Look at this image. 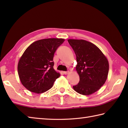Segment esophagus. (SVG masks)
<instances>
[{
    "label": "esophagus",
    "instance_id": "34e87169",
    "mask_svg": "<svg viewBox=\"0 0 128 128\" xmlns=\"http://www.w3.org/2000/svg\"><path fill=\"white\" fill-rule=\"evenodd\" d=\"M69 73V72H68H68H63V73H64V74H66H66H68Z\"/></svg>",
    "mask_w": 128,
    "mask_h": 128
}]
</instances>
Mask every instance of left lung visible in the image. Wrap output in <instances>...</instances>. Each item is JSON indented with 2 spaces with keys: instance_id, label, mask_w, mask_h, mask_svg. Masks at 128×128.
I'll use <instances>...</instances> for the list:
<instances>
[{
  "instance_id": "left-lung-1",
  "label": "left lung",
  "mask_w": 128,
  "mask_h": 128,
  "mask_svg": "<svg viewBox=\"0 0 128 128\" xmlns=\"http://www.w3.org/2000/svg\"><path fill=\"white\" fill-rule=\"evenodd\" d=\"M76 56V69L80 82L73 89L88 95L100 89L106 81L109 71L107 58L96 45L83 40H68Z\"/></svg>"
}]
</instances>
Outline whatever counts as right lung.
I'll return each mask as SVG.
<instances>
[{"mask_svg":"<svg viewBox=\"0 0 128 128\" xmlns=\"http://www.w3.org/2000/svg\"><path fill=\"white\" fill-rule=\"evenodd\" d=\"M62 38H47L36 40L25 50L21 56L17 70L21 84L30 92L41 94L52 87L60 73L54 69V55L64 42Z\"/></svg>","mask_w":128,"mask_h":128,"instance_id":"1","label":"right lung"}]
</instances>
